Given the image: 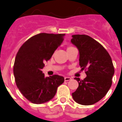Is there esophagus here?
I'll return each mask as SVG.
<instances>
[{"instance_id":"obj_1","label":"esophagus","mask_w":122,"mask_h":122,"mask_svg":"<svg viewBox=\"0 0 122 122\" xmlns=\"http://www.w3.org/2000/svg\"><path fill=\"white\" fill-rule=\"evenodd\" d=\"M64 79H65V81H69L70 80H71V77H69V76H65V77L64 78Z\"/></svg>"}]
</instances>
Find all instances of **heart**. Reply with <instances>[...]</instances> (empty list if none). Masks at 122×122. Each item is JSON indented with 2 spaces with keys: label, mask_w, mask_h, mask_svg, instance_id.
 <instances>
[{
  "label": "heart",
  "mask_w": 122,
  "mask_h": 122,
  "mask_svg": "<svg viewBox=\"0 0 122 122\" xmlns=\"http://www.w3.org/2000/svg\"><path fill=\"white\" fill-rule=\"evenodd\" d=\"M73 48H74V47H73V46H68L67 47V51H68V50H69V49H73Z\"/></svg>",
  "instance_id": "b5f03b06"
}]
</instances>
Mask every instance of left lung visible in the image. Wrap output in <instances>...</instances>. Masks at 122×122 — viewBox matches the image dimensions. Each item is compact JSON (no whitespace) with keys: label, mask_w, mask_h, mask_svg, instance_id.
<instances>
[{"label":"left lung","mask_w":122,"mask_h":122,"mask_svg":"<svg viewBox=\"0 0 122 122\" xmlns=\"http://www.w3.org/2000/svg\"><path fill=\"white\" fill-rule=\"evenodd\" d=\"M71 42L78 48L79 65L86 77H75L79 87L72 96L81 105H92L102 98L111 87L114 67L106 49L87 35H73Z\"/></svg>","instance_id":"obj_1"}]
</instances>
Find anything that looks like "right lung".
Returning a JSON list of instances; mask_svg holds the SVG:
<instances>
[{
    "instance_id": "obj_1",
    "label": "right lung",
    "mask_w": 122,
    "mask_h": 122,
    "mask_svg": "<svg viewBox=\"0 0 122 122\" xmlns=\"http://www.w3.org/2000/svg\"><path fill=\"white\" fill-rule=\"evenodd\" d=\"M65 34L41 33L25 41L17 53L13 71L17 87L30 102L42 104L52 99L59 85L61 76L45 77L41 69L63 40Z\"/></svg>"
}]
</instances>
